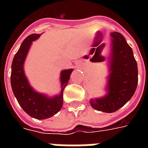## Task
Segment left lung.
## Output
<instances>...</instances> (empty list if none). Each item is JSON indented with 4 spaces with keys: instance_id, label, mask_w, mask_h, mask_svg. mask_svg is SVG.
Masks as SVG:
<instances>
[{
    "instance_id": "8db88e82",
    "label": "left lung",
    "mask_w": 148,
    "mask_h": 148,
    "mask_svg": "<svg viewBox=\"0 0 148 148\" xmlns=\"http://www.w3.org/2000/svg\"><path fill=\"white\" fill-rule=\"evenodd\" d=\"M111 36L108 94L90 101L93 109L105 112H113L124 106L133 96L138 84V68L132 49L121 33L113 32Z\"/></svg>"
}]
</instances>
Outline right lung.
Here are the masks:
<instances>
[{
	"instance_id": "1",
	"label": "right lung",
	"mask_w": 148,
	"mask_h": 148,
	"mask_svg": "<svg viewBox=\"0 0 148 148\" xmlns=\"http://www.w3.org/2000/svg\"><path fill=\"white\" fill-rule=\"evenodd\" d=\"M40 34H32L24 39L16 53L11 72V86L18 103L30 116L39 120L51 117L60 111L63 104V90L70 80L73 70H65L61 73V93L49 98L45 95L34 91L28 84L24 73V59L26 58L32 42L39 38Z\"/></svg>"
}]
</instances>
